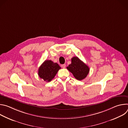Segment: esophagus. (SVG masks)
Masks as SVG:
<instances>
[{
  "label": "esophagus",
  "mask_w": 128,
  "mask_h": 128,
  "mask_svg": "<svg viewBox=\"0 0 128 128\" xmlns=\"http://www.w3.org/2000/svg\"><path fill=\"white\" fill-rule=\"evenodd\" d=\"M61 67H62V68H65V67H66V64H62V65H61Z\"/></svg>",
  "instance_id": "1"
}]
</instances>
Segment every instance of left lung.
<instances>
[{"label": "left lung", "mask_w": 128, "mask_h": 128, "mask_svg": "<svg viewBox=\"0 0 128 128\" xmlns=\"http://www.w3.org/2000/svg\"><path fill=\"white\" fill-rule=\"evenodd\" d=\"M67 69L72 73L76 80H79L85 78L90 71L89 67L78 57L71 58V63L67 67Z\"/></svg>", "instance_id": "obj_1"}]
</instances>
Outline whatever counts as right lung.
I'll list each match as a JSON object with an SVG mask.
<instances>
[{
  "instance_id": "1",
  "label": "right lung",
  "mask_w": 128,
  "mask_h": 128,
  "mask_svg": "<svg viewBox=\"0 0 128 128\" xmlns=\"http://www.w3.org/2000/svg\"><path fill=\"white\" fill-rule=\"evenodd\" d=\"M60 69L61 67L57 63H54L51 60H47L40 67L38 74L40 78L49 82L54 78Z\"/></svg>"
}]
</instances>
